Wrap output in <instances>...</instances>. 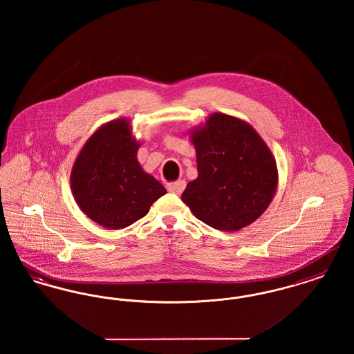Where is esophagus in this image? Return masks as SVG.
Instances as JSON below:
<instances>
[{"mask_svg": "<svg viewBox=\"0 0 354 354\" xmlns=\"http://www.w3.org/2000/svg\"><path fill=\"white\" fill-rule=\"evenodd\" d=\"M185 188V180H178V182H174V183H169L167 185V189L171 194H175V195H180Z\"/></svg>", "mask_w": 354, "mask_h": 354, "instance_id": "1", "label": "esophagus"}]
</instances>
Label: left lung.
Returning <instances> with one entry per match:
<instances>
[{"label":"left lung","instance_id":"left-lung-1","mask_svg":"<svg viewBox=\"0 0 354 354\" xmlns=\"http://www.w3.org/2000/svg\"><path fill=\"white\" fill-rule=\"evenodd\" d=\"M198 178L182 201L207 225L239 231L268 208L279 183L273 153L250 123L214 113L189 131Z\"/></svg>","mask_w":354,"mask_h":354}]
</instances>
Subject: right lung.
<instances>
[{"mask_svg": "<svg viewBox=\"0 0 354 354\" xmlns=\"http://www.w3.org/2000/svg\"><path fill=\"white\" fill-rule=\"evenodd\" d=\"M140 140L129 119L110 120L86 140L71 174L70 187L81 211L107 230L142 219L167 191L138 162Z\"/></svg>", "mask_w": 354, "mask_h": 354, "instance_id": "add662e5", "label": "right lung"}]
</instances>
